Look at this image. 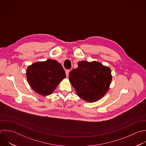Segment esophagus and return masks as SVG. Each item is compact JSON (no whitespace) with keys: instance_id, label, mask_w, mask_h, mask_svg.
<instances>
[{"instance_id":"34e87169","label":"esophagus","mask_w":146,"mask_h":146,"mask_svg":"<svg viewBox=\"0 0 146 146\" xmlns=\"http://www.w3.org/2000/svg\"><path fill=\"white\" fill-rule=\"evenodd\" d=\"M69 72H70V71H69V70H67V71H66V76H67V78H68V77Z\"/></svg>"}]
</instances>
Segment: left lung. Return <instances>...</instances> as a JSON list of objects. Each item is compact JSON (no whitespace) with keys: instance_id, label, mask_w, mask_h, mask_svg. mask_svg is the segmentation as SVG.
I'll use <instances>...</instances> for the list:
<instances>
[{"instance_id":"obj_1","label":"left lung","mask_w":146,"mask_h":146,"mask_svg":"<svg viewBox=\"0 0 146 146\" xmlns=\"http://www.w3.org/2000/svg\"><path fill=\"white\" fill-rule=\"evenodd\" d=\"M69 74V80L79 97L95 102L107 92L112 81L110 67L96 61H80Z\"/></svg>"}]
</instances>
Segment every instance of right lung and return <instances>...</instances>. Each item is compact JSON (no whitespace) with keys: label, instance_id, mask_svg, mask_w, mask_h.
I'll return each instance as SVG.
<instances>
[{"label":"right lung","instance_id":"right-lung-1","mask_svg":"<svg viewBox=\"0 0 146 146\" xmlns=\"http://www.w3.org/2000/svg\"><path fill=\"white\" fill-rule=\"evenodd\" d=\"M26 77L29 85L35 92L47 96L54 92L66 75L60 63L54 59H47L29 66Z\"/></svg>","mask_w":146,"mask_h":146}]
</instances>
